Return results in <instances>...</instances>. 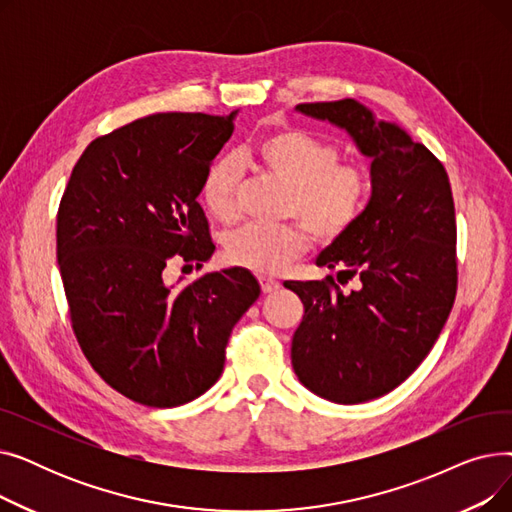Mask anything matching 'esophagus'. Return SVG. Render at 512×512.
<instances>
[{"mask_svg": "<svg viewBox=\"0 0 512 512\" xmlns=\"http://www.w3.org/2000/svg\"><path fill=\"white\" fill-rule=\"evenodd\" d=\"M259 284H261V290H263L265 294H272V292H276V290L280 288V282L274 280V278H270V276H261V278H259Z\"/></svg>", "mask_w": 512, "mask_h": 512, "instance_id": "obj_1", "label": "esophagus"}]
</instances>
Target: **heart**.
I'll use <instances>...</instances> for the list:
<instances>
[{
    "instance_id": "obj_1",
    "label": "heart",
    "mask_w": 512,
    "mask_h": 512,
    "mask_svg": "<svg viewBox=\"0 0 512 512\" xmlns=\"http://www.w3.org/2000/svg\"><path fill=\"white\" fill-rule=\"evenodd\" d=\"M255 164L284 186V211L301 220L319 240H336L351 230L369 201L371 182L355 164H340L338 145L299 128L265 134L251 151ZM240 172L230 157L215 159L207 168L201 195L205 207L220 222H232L238 213ZM301 224L261 226L247 224L226 238L224 255L232 265L255 274H278L309 247Z\"/></svg>"
}]
</instances>
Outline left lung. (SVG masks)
<instances>
[{
	"label": "left lung",
	"instance_id": "1",
	"mask_svg": "<svg viewBox=\"0 0 512 512\" xmlns=\"http://www.w3.org/2000/svg\"><path fill=\"white\" fill-rule=\"evenodd\" d=\"M297 112L342 128L371 159V197L357 224L315 259L332 276L284 282L305 305L292 367L317 396L357 405L405 382L432 351L456 297V222L440 159L355 99L301 103ZM342 282V280H340Z\"/></svg>",
	"mask_w": 512,
	"mask_h": 512
}]
</instances>
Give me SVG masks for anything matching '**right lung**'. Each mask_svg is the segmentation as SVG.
Masks as SVG:
<instances>
[{
    "instance_id": "1",
    "label": "right lung",
    "mask_w": 512,
    "mask_h": 512,
    "mask_svg": "<svg viewBox=\"0 0 512 512\" xmlns=\"http://www.w3.org/2000/svg\"><path fill=\"white\" fill-rule=\"evenodd\" d=\"M153 114L95 139L58 209V265L76 340L114 390L170 409L222 375L236 321L259 297L245 267L168 286L170 261L215 251L201 182L234 118Z\"/></svg>"
}]
</instances>
